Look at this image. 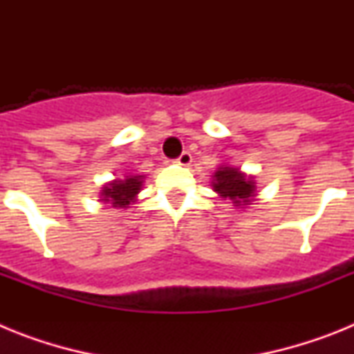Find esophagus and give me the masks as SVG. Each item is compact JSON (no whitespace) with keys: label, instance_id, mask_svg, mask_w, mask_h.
<instances>
[{"label":"esophagus","instance_id":"esophagus-1","mask_svg":"<svg viewBox=\"0 0 354 354\" xmlns=\"http://www.w3.org/2000/svg\"><path fill=\"white\" fill-rule=\"evenodd\" d=\"M192 161H193V156L189 154V152H183V154L177 158V162H179L180 167H189V165H192Z\"/></svg>","mask_w":354,"mask_h":354}]
</instances>
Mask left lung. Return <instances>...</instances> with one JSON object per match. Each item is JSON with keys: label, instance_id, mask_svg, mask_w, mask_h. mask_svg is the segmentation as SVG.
<instances>
[{"label": "left lung", "instance_id": "1", "mask_svg": "<svg viewBox=\"0 0 354 354\" xmlns=\"http://www.w3.org/2000/svg\"><path fill=\"white\" fill-rule=\"evenodd\" d=\"M212 189L234 205H250L255 196L253 177H246L239 168L220 167L212 177Z\"/></svg>", "mask_w": 354, "mask_h": 354}]
</instances>
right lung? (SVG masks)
Segmentation results:
<instances>
[{
    "label": "right lung",
    "instance_id": "right-lung-1",
    "mask_svg": "<svg viewBox=\"0 0 354 354\" xmlns=\"http://www.w3.org/2000/svg\"><path fill=\"white\" fill-rule=\"evenodd\" d=\"M143 175H129L127 179H117L102 187L101 200L113 207H127L142 189Z\"/></svg>",
    "mask_w": 354,
    "mask_h": 354
}]
</instances>
